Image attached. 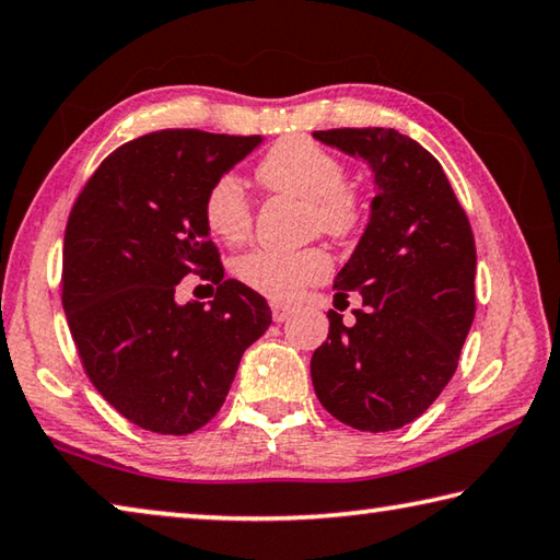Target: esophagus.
I'll use <instances>...</instances> for the list:
<instances>
[{
  "mask_svg": "<svg viewBox=\"0 0 560 560\" xmlns=\"http://www.w3.org/2000/svg\"><path fill=\"white\" fill-rule=\"evenodd\" d=\"M270 310H272L275 323H285V319L292 315V310H295V307L285 305V302H270Z\"/></svg>",
  "mask_w": 560,
  "mask_h": 560,
  "instance_id": "esophagus-1",
  "label": "esophagus"
}]
</instances>
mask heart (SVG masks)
Returning <instances> with one entry per match:
<instances>
[{
	"instance_id": "obj_1",
	"label": "heart",
	"mask_w": 560,
	"mask_h": 560,
	"mask_svg": "<svg viewBox=\"0 0 560 560\" xmlns=\"http://www.w3.org/2000/svg\"><path fill=\"white\" fill-rule=\"evenodd\" d=\"M255 178L270 194H288L310 200L313 223L335 237L360 231L364 203L354 188L347 186V168L340 155L327 151L305 136H290L272 145L255 166ZM203 215L210 233L223 243H243L253 231V206L243 180L225 173L210 183ZM332 260L323 247L307 250H258L243 255L235 262V278L260 295L272 300H292L302 288L323 280Z\"/></svg>"
}]
</instances>
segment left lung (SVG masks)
Instances as JSON below:
<instances>
[{"instance_id":"1","label":"left lung","mask_w":560,"mask_h":560,"mask_svg":"<svg viewBox=\"0 0 560 560\" xmlns=\"http://www.w3.org/2000/svg\"><path fill=\"white\" fill-rule=\"evenodd\" d=\"M317 141L372 168L370 223L335 278L357 290L354 325L329 310L313 387L329 415L362 432L415 421L454 377L476 295V247L464 208L432 153L394 128H329Z\"/></svg>"}]
</instances>
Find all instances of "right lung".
Returning <instances> with one entry per match:
<instances>
[{
  "label": "right lung",
  "instance_id": "add662e5",
  "mask_svg": "<svg viewBox=\"0 0 560 560\" xmlns=\"http://www.w3.org/2000/svg\"><path fill=\"white\" fill-rule=\"evenodd\" d=\"M260 136L166 128L116 149L71 208L61 302L89 380L118 415L183 436L218 415L243 352L270 327L262 295L223 280L203 200ZM198 273L209 303L175 300Z\"/></svg>",
  "mask_w": 560,
  "mask_h": 560
}]
</instances>
